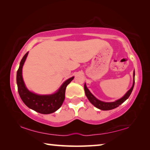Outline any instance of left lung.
Listing matches in <instances>:
<instances>
[{
  "mask_svg": "<svg viewBox=\"0 0 150 150\" xmlns=\"http://www.w3.org/2000/svg\"><path fill=\"white\" fill-rule=\"evenodd\" d=\"M133 77H134L133 85L130 88V89L127 91V93L121 98H120V99H118L117 100H115V102H103V101H101L100 100L97 99V98H96L95 96L90 92V91L88 89V88L87 87V85H86V84L85 83L84 89H85V95L87 96V98L88 99V100L90 101L91 103L95 106V107L100 109V110H112V109L116 108V107L119 106V105H120L121 104H122L126 100L128 99V97L130 95V94L132 93V91L134 88V82H135V80H134V78H135V71H134L133 73Z\"/></svg>",
  "mask_w": 150,
  "mask_h": 150,
  "instance_id": "8db88e82",
  "label": "left lung"
}]
</instances>
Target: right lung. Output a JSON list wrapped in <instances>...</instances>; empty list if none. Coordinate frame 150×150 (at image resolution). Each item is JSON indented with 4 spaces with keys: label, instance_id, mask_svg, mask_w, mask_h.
<instances>
[{
    "label": "right lung",
    "instance_id": "1",
    "mask_svg": "<svg viewBox=\"0 0 150 150\" xmlns=\"http://www.w3.org/2000/svg\"><path fill=\"white\" fill-rule=\"evenodd\" d=\"M28 55V52L22 57L17 71L16 83L20 98L28 107L35 112L44 115L54 112L62 106L65 99L66 87L74 79V77L66 80L55 93L51 95H38L32 93L26 88L22 77V67Z\"/></svg>",
    "mask_w": 150,
    "mask_h": 150
}]
</instances>
